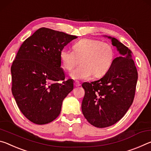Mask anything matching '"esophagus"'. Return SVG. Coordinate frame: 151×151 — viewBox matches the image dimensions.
<instances>
[{
	"label": "esophagus",
	"mask_w": 151,
	"mask_h": 151,
	"mask_svg": "<svg viewBox=\"0 0 151 151\" xmlns=\"http://www.w3.org/2000/svg\"><path fill=\"white\" fill-rule=\"evenodd\" d=\"M80 83L78 82V81H75V82H74V86H76V87H78V86H80Z\"/></svg>",
	"instance_id": "1"
}]
</instances>
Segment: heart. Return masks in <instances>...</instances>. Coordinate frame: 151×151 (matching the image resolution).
<instances>
[{
  "label": "heart",
  "mask_w": 151,
  "mask_h": 151,
  "mask_svg": "<svg viewBox=\"0 0 151 151\" xmlns=\"http://www.w3.org/2000/svg\"><path fill=\"white\" fill-rule=\"evenodd\" d=\"M73 51L63 49L60 60L64 70L71 71L70 77L76 80L102 77L108 72L114 59L115 51L110 44L92 39H81L72 46Z\"/></svg>",
  "instance_id": "heart-1"
}]
</instances>
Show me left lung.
<instances>
[{
	"label": "left lung",
	"mask_w": 151,
	"mask_h": 151,
	"mask_svg": "<svg viewBox=\"0 0 151 151\" xmlns=\"http://www.w3.org/2000/svg\"><path fill=\"white\" fill-rule=\"evenodd\" d=\"M104 37L111 39L119 56L100 80L82 84V113L97 128L110 127L124 116L133 102L138 80L132 51L116 38Z\"/></svg>",
	"instance_id": "obj_1"
}]
</instances>
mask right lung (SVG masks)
<instances>
[{"label": "right lung", "mask_w": 151, "mask_h": 151, "mask_svg": "<svg viewBox=\"0 0 151 151\" xmlns=\"http://www.w3.org/2000/svg\"><path fill=\"white\" fill-rule=\"evenodd\" d=\"M77 36L48 28L39 29L19 48L11 66L12 93L27 119L37 124L52 122L63 100L73 90L65 80L60 51ZM63 80L60 84L57 81Z\"/></svg>", "instance_id": "right-lung-1"}]
</instances>
